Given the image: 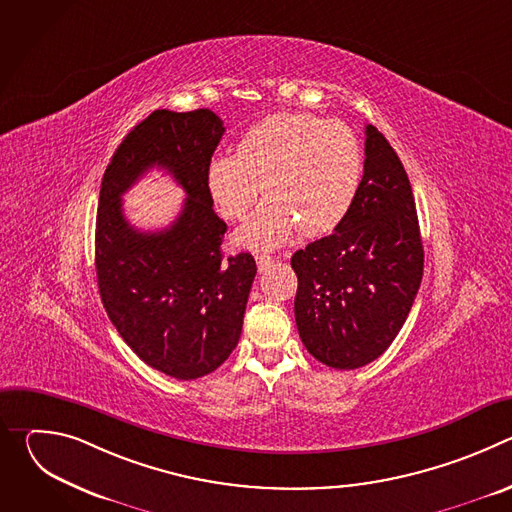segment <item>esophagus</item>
I'll return each mask as SVG.
<instances>
[{"mask_svg": "<svg viewBox=\"0 0 512 512\" xmlns=\"http://www.w3.org/2000/svg\"><path fill=\"white\" fill-rule=\"evenodd\" d=\"M271 263H273V259H271L269 255H257V267H259V271H267V269L271 267Z\"/></svg>", "mask_w": 512, "mask_h": 512, "instance_id": "1", "label": "esophagus"}]
</instances>
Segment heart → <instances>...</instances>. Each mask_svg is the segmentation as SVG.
<instances>
[{"label":"heart","instance_id":"heart-1","mask_svg":"<svg viewBox=\"0 0 512 512\" xmlns=\"http://www.w3.org/2000/svg\"><path fill=\"white\" fill-rule=\"evenodd\" d=\"M362 180L354 131L310 113H275L245 131L235 154H216L206 188L229 221L243 218L261 194L267 200L237 233V243L273 249L296 233L320 237L348 214Z\"/></svg>","mask_w":512,"mask_h":512}]
</instances>
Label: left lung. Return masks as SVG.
<instances>
[{"instance_id":"obj_1","label":"left lung","mask_w":512,"mask_h":512,"mask_svg":"<svg viewBox=\"0 0 512 512\" xmlns=\"http://www.w3.org/2000/svg\"><path fill=\"white\" fill-rule=\"evenodd\" d=\"M364 133V174L344 221L291 257L300 338L314 358L340 371L364 367L391 346L423 275L407 172L377 127Z\"/></svg>"}]
</instances>
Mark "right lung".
<instances>
[{"label": "right lung", "instance_id": "right-lung-1", "mask_svg": "<svg viewBox=\"0 0 512 512\" xmlns=\"http://www.w3.org/2000/svg\"><path fill=\"white\" fill-rule=\"evenodd\" d=\"M225 133L210 109L154 111L135 125L101 182L95 265L101 300L127 346L152 369L192 381L235 350L257 273L251 253L223 257L225 221L216 216L206 168ZM162 167L189 198L166 230L131 228L120 196L148 169Z\"/></svg>", "mask_w": 512, "mask_h": 512}]
</instances>
